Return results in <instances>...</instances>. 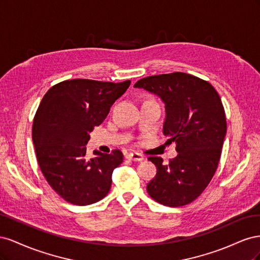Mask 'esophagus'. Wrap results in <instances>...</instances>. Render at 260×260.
<instances>
[{"mask_svg": "<svg viewBox=\"0 0 260 260\" xmlns=\"http://www.w3.org/2000/svg\"><path fill=\"white\" fill-rule=\"evenodd\" d=\"M125 158L129 160H132V161H141L144 159V157L139 153H129L125 155Z\"/></svg>", "mask_w": 260, "mask_h": 260, "instance_id": "obj_1", "label": "esophagus"}]
</instances>
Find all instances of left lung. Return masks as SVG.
<instances>
[{"mask_svg":"<svg viewBox=\"0 0 260 260\" xmlns=\"http://www.w3.org/2000/svg\"><path fill=\"white\" fill-rule=\"evenodd\" d=\"M135 86L165 103L162 132L168 143L176 142L178 152L168 165L161 157H148L157 172L147 183V193L165 206L190 204L209 184L221 156L226 121L219 94L209 82L184 73L146 77Z\"/></svg>","mask_w":260,"mask_h":260,"instance_id":"left-lung-1","label":"left lung"}]
</instances>
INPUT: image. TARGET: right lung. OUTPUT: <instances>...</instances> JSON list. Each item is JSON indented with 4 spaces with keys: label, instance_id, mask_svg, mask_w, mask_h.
Masks as SVG:
<instances>
[{
    "label": "right lung",
    "instance_id": "1",
    "mask_svg": "<svg viewBox=\"0 0 260 260\" xmlns=\"http://www.w3.org/2000/svg\"><path fill=\"white\" fill-rule=\"evenodd\" d=\"M130 83L73 79L55 84L43 96L32 125L37 159L51 187L66 202L90 205L111 190L122 153L94 151L96 157L89 160L85 145Z\"/></svg>",
    "mask_w": 260,
    "mask_h": 260
}]
</instances>
